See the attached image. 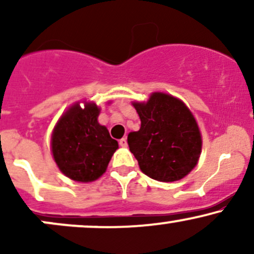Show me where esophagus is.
Segmentation results:
<instances>
[{
	"instance_id": "1",
	"label": "esophagus",
	"mask_w": 254,
	"mask_h": 254,
	"mask_svg": "<svg viewBox=\"0 0 254 254\" xmlns=\"http://www.w3.org/2000/svg\"><path fill=\"white\" fill-rule=\"evenodd\" d=\"M119 145H121V147H127V138H125V137H123L122 139H119Z\"/></svg>"
}]
</instances>
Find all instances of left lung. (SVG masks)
Returning a JSON list of instances; mask_svg holds the SVG:
<instances>
[{"mask_svg": "<svg viewBox=\"0 0 254 254\" xmlns=\"http://www.w3.org/2000/svg\"><path fill=\"white\" fill-rule=\"evenodd\" d=\"M133 107L141 127L127 135V144L141 171L166 183L188 176L202 150V136L188 106L166 93H153L147 103Z\"/></svg>", "mask_w": 254, "mask_h": 254, "instance_id": "obj_1", "label": "left lung"}]
</instances>
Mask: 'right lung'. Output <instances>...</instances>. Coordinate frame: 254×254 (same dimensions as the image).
Here are the masks:
<instances>
[{"mask_svg":"<svg viewBox=\"0 0 254 254\" xmlns=\"http://www.w3.org/2000/svg\"><path fill=\"white\" fill-rule=\"evenodd\" d=\"M100 109L76 103L61 117L51 137V150L61 172L75 182L97 180L106 171L118 142L98 123Z\"/></svg>","mask_w":254,"mask_h":254,"instance_id":"obj_1","label":"right lung"}]
</instances>
